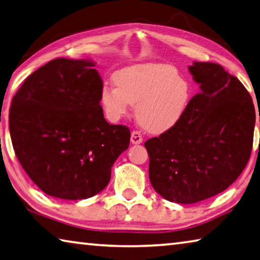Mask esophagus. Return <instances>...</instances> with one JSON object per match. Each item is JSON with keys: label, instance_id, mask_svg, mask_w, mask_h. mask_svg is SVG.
Segmentation results:
<instances>
[{"label": "esophagus", "instance_id": "1", "mask_svg": "<svg viewBox=\"0 0 260 260\" xmlns=\"http://www.w3.org/2000/svg\"><path fill=\"white\" fill-rule=\"evenodd\" d=\"M143 142V136L142 134L139 133V131H133L131 133V143L133 144H142Z\"/></svg>", "mask_w": 260, "mask_h": 260}]
</instances>
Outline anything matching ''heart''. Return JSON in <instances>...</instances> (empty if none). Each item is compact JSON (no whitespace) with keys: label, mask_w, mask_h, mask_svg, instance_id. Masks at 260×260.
<instances>
[{"label":"heart","mask_w":260,"mask_h":260,"mask_svg":"<svg viewBox=\"0 0 260 260\" xmlns=\"http://www.w3.org/2000/svg\"><path fill=\"white\" fill-rule=\"evenodd\" d=\"M116 86L102 90L103 107L107 117L117 121L131 105L145 129L163 133L178 122L192 98L189 81L167 63H142L118 71L114 75Z\"/></svg>","instance_id":"obj_1"}]
</instances>
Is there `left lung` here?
Here are the masks:
<instances>
[{"label":"left lung","mask_w":260,"mask_h":260,"mask_svg":"<svg viewBox=\"0 0 260 260\" xmlns=\"http://www.w3.org/2000/svg\"><path fill=\"white\" fill-rule=\"evenodd\" d=\"M188 70L201 91L174 126L145 143L154 189L183 204L215 197L238 179L256 122L251 95L238 77L215 62L194 61Z\"/></svg>","instance_id":"left-lung-1"}]
</instances>
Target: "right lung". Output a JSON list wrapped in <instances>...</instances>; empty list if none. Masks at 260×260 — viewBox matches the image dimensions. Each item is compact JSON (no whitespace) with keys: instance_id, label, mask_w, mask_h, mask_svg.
<instances>
[{"instance_id":"1","label":"right lung","mask_w":260,"mask_h":260,"mask_svg":"<svg viewBox=\"0 0 260 260\" xmlns=\"http://www.w3.org/2000/svg\"><path fill=\"white\" fill-rule=\"evenodd\" d=\"M91 60L57 58L27 77L12 99L9 127L26 174L50 197L82 200L106 187L130 130L105 120L103 80Z\"/></svg>"}]
</instances>
